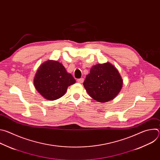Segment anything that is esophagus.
Here are the masks:
<instances>
[{
	"instance_id": "obj_1",
	"label": "esophagus",
	"mask_w": 160,
	"mask_h": 160,
	"mask_svg": "<svg viewBox=\"0 0 160 160\" xmlns=\"http://www.w3.org/2000/svg\"><path fill=\"white\" fill-rule=\"evenodd\" d=\"M83 81H84V79H83V78H78V79H77V82H78V83H83Z\"/></svg>"
}]
</instances>
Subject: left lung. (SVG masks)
I'll return each instance as SVG.
<instances>
[{"label":"left lung","mask_w":160,"mask_h":160,"mask_svg":"<svg viewBox=\"0 0 160 160\" xmlns=\"http://www.w3.org/2000/svg\"><path fill=\"white\" fill-rule=\"evenodd\" d=\"M83 84L91 98L104 102L118 95L122 88L123 81L116 68L106 62L92 66Z\"/></svg>","instance_id":"8db88e82"}]
</instances>
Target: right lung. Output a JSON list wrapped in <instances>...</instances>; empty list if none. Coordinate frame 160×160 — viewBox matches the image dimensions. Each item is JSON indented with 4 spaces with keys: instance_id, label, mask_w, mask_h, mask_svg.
<instances>
[{
    "instance_id": "right-lung-1",
    "label": "right lung",
    "mask_w": 160,
    "mask_h": 160,
    "mask_svg": "<svg viewBox=\"0 0 160 160\" xmlns=\"http://www.w3.org/2000/svg\"><path fill=\"white\" fill-rule=\"evenodd\" d=\"M33 82L35 88L44 98L54 101L64 96L67 88L76 81L61 63L48 61L39 67Z\"/></svg>"
}]
</instances>
